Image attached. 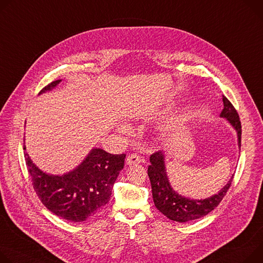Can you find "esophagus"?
<instances>
[{
    "instance_id": "esophagus-1",
    "label": "esophagus",
    "mask_w": 263,
    "mask_h": 263,
    "mask_svg": "<svg viewBox=\"0 0 263 263\" xmlns=\"http://www.w3.org/2000/svg\"><path fill=\"white\" fill-rule=\"evenodd\" d=\"M140 161H141V158H140V156H139V155H137L136 153H135V154L133 153V154L129 155V156L127 157V160H126V162H127V164H128V165L138 164Z\"/></svg>"
}]
</instances>
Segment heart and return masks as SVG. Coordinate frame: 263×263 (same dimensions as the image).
Returning <instances> with one entry per match:
<instances>
[{"instance_id":"obj_1","label":"heart","mask_w":263,"mask_h":263,"mask_svg":"<svg viewBox=\"0 0 263 263\" xmlns=\"http://www.w3.org/2000/svg\"><path fill=\"white\" fill-rule=\"evenodd\" d=\"M124 132H126V131H128L129 130V127L128 126H126V125H124V126H122V128H121Z\"/></svg>"}]
</instances>
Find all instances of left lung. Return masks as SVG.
Listing matches in <instances>:
<instances>
[{
	"instance_id": "left-lung-1",
	"label": "left lung",
	"mask_w": 263,
	"mask_h": 263,
	"mask_svg": "<svg viewBox=\"0 0 263 263\" xmlns=\"http://www.w3.org/2000/svg\"><path fill=\"white\" fill-rule=\"evenodd\" d=\"M223 109L220 117L226 118L228 123L233 127L237 133L238 147L241 146V123L237 111L223 97ZM165 155L161 151L155 152L150 156V165L148 168V175L152 186L153 201L157 210L161 212L165 217L173 221L189 222L201 218L216 208L222 198L226 196L229 187L231 186L234 175L230 178L228 183L219 191L217 194L204 199H191L181 196L173 190L168 174L165 170Z\"/></svg>"
}]
</instances>
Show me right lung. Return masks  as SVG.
Returning <instances> with one entry per match:
<instances>
[{"instance_id": "right-lung-1", "label": "right lung", "mask_w": 263, "mask_h": 263, "mask_svg": "<svg viewBox=\"0 0 263 263\" xmlns=\"http://www.w3.org/2000/svg\"><path fill=\"white\" fill-rule=\"evenodd\" d=\"M61 82L47 85L39 95L51 91ZM24 150L26 151L25 145ZM24 155L33 189L43 204L57 216L73 222L87 220L109 202L126 158V154H110L93 148L77 168L63 175H53L37 168L27 152Z\"/></svg>"}]
</instances>
